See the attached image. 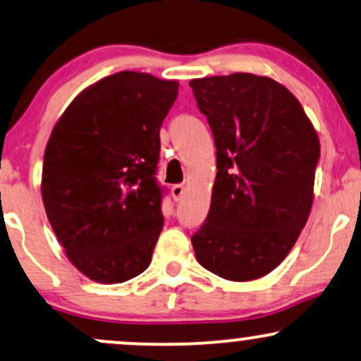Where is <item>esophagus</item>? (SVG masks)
Masks as SVG:
<instances>
[{"instance_id":"obj_1","label":"esophagus","mask_w":361,"mask_h":361,"mask_svg":"<svg viewBox=\"0 0 361 361\" xmlns=\"http://www.w3.org/2000/svg\"><path fill=\"white\" fill-rule=\"evenodd\" d=\"M171 195H173V198L176 200H181L183 198V195H185V186L183 185H173L171 186Z\"/></svg>"}]
</instances>
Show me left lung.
I'll list each match as a JSON object with an SVG mask.
<instances>
[{
  "label": "left lung",
  "instance_id": "8db88e82",
  "mask_svg": "<svg viewBox=\"0 0 361 361\" xmlns=\"http://www.w3.org/2000/svg\"><path fill=\"white\" fill-rule=\"evenodd\" d=\"M190 87L216 147L195 255L224 279H259L286 259L307 222L319 139L298 99L269 77L238 72Z\"/></svg>",
  "mask_w": 361,
  "mask_h": 361
}]
</instances>
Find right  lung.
<instances>
[{
  "label": "right lung",
  "mask_w": 361,
  "mask_h": 361,
  "mask_svg": "<svg viewBox=\"0 0 361 361\" xmlns=\"http://www.w3.org/2000/svg\"><path fill=\"white\" fill-rule=\"evenodd\" d=\"M178 84L119 72L73 99L43 158L42 197L68 259L95 282L145 272L161 233L159 129Z\"/></svg>",
  "instance_id": "1"
}]
</instances>
